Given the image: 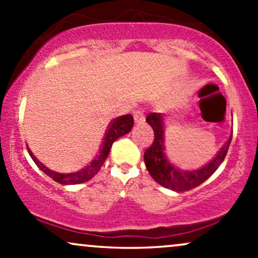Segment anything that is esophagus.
Masks as SVG:
<instances>
[{"label":"esophagus","instance_id":"esophagus-1","mask_svg":"<svg viewBox=\"0 0 258 258\" xmlns=\"http://www.w3.org/2000/svg\"><path fill=\"white\" fill-rule=\"evenodd\" d=\"M133 119H135L136 123H143L146 121V117H144V112L141 109L133 111Z\"/></svg>","mask_w":258,"mask_h":258}]
</instances>
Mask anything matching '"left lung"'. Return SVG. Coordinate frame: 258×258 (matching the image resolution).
Wrapping results in <instances>:
<instances>
[{
	"label": "left lung",
	"mask_w": 258,
	"mask_h": 258,
	"mask_svg": "<svg viewBox=\"0 0 258 258\" xmlns=\"http://www.w3.org/2000/svg\"><path fill=\"white\" fill-rule=\"evenodd\" d=\"M147 122L154 130V141L144 153V162L150 176L160 185L165 188L172 189L174 191H186L195 186L200 185L220 167L226 158L229 149L232 136L221 148L220 152L214 160L203 166L199 170L183 171L179 167L174 166L166 155V144H165V125L164 116L161 112H150L147 116Z\"/></svg>",
	"instance_id": "8db88e82"
}]
</instances>
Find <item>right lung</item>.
<instances>
[{"instance_id": "1", "label": "right lung", "mask_w": 258, "mask_h": 258, "mask_svg": "<svg viewBox=\"0 0 258 258\" xmlns=\"http://www.w3.org/2000/svg\"><path fill=\"white\" fill-rule=\"evenodd\" d=\"M133 126V117L132 115L127 114L122 115V116L116 117L110 122V125L108 126L106 133L103 138V144L100 148L99 153L97 154L96 158L91 161L90 165L82 168V170L78 171V172L73 173H58L55 171L49 170L48 167L44 166L43 164H41L40 161L36 159V156L31 153L30 149H28L29 154H30L31 159L34 160L35 164L37 165L38 168L41 171H43L44 173L48 177H51L52 179H54L55 182L60 183V184H80V183H84L90 180L92 177L96 176L100 170V167L103 166L104 161L108 158L109 152H110V148L115 141L117 138L122 137L126 133H128L132 130Z\"/></svg>"}]
</instances>
